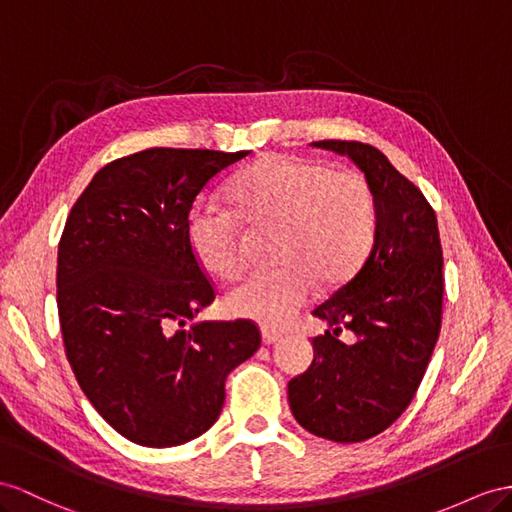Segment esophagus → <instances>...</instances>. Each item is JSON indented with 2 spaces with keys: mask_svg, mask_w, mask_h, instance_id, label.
<instances>
[{
  "mask_svg": "<svg viewBox=\"0 0 512 512\" xmlns=\"http://www.w3.org/2000/svg\"><path fill=\"white\" fill-rule=\"evenodd\" d=\"M261 339H264V344H266V346H272V344H279L281 339H283V335H281V333H274V331H270V329H266L264 333H261Z\"/></svg>",
  "mask_w": 512,
  "mask_h": 512,
  "instance_id": "esophagus-1",
  "label": "esophagus"
}]
</instances>
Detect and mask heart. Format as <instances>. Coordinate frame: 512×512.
I'll return each instance as SVG.
<instances>
[{
  "label": "heart",
  "instance_id": "heart-1",
  "mask_svg": "<svg viewBox=\"0 0 512 512\" xmlns=\"http://www.w3.org/2000/svg\"><path fill=\"white\" fill-rule=\"evenodd\" d=\"M231 212L196 207L188 242L201 268L231 279L244 268V233L274 229L277 270L253 274L227 292L231 318L283 329L322 285L346 281L363 261L376 229L370 183L352 170L298 155H268L227 190Z\"/></svg>",
  "mask_w": 512,
  "mask_h": 512
}]
</instances>
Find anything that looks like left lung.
I'll list each match as a JSON object with an SVG mask.
<instances>
[{"label": "left lung", "mask_w": 512, "mask_h": 512, "mask_svg": "<svg viewBox=\"0 0 512 512\" xmlns=\"http://www.w3.org/2000/svg\"><path fill=\"white\" fill-rule=\"evenodd\" d=\"M313 147L348 155L376 201L370 255L313 316L335 326L313 337L309 370L287 385L292 415L311 435L365 441L411 404L441 331L443 257L435 209L372 144L320 140ZM356 333L355 345L336 335Z\"/></svg>", "instance_id": "8db88e82"}]
</instances>
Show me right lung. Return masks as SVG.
<instances>
[{"label":"right lung","instance_id":"right-lung-1","mask_svg":"<svg viewBox=\"0 0 512 512\" xmlns=\"http://www.w3.org/2000/svg\"><path fill=\"white\" fill-rule=\"evenodd\" d=\"M251 151L147 149L88 183L58 246L64 350L99 415L147 448L214 426L231 370L261 346L255 322H192L214 303L188 242L196 196Z\"/></svg>","mask_w":512,"mask_h":512}]
</instances>
